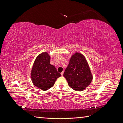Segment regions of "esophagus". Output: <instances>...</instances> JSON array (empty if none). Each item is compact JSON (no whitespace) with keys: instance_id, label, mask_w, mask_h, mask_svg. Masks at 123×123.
Here are the masks:
<instances>
[{"instance_id":"34e87169","label":"esophagus","mask_w":123,"mask_h":123,"mask_svg":"<svg viewBox=\"0 0 123 123\" xmlns=\"http://www.w3.org/2000/svg\"><path fill=\"white\" fill-rule=\"evenodd\" d=\"M63 74H64V72H62V73H61V75H62V76H63Z\"/></svg>"}]
</instances>
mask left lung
<instances>
[{
	"label": "left lung",
	"mask_w": 123,
	"mask_h": 123,
	"mask_svg": "<svg viewBox=\"0 0 123 123\" xmlns=\"http://www.w3.org/2000/svg\"><path fill=\"white\" fill-rule=\"evenodd\" d=\"M64 76L69 86L75 91H83L90 84L92 76L84 56L76 53L72 56Z\"/></svg>",
	"instance_id": "1"
}]
</instances>
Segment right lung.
Instances as JSON below:
<instances>
[{"label": "right lung", "instance_id": "obj_1", "mask_svg": "<svg viewBox=\"0 0 123 123\" xmlns=\"http://www.w3.org/2000/svg\"><path fill=\"white\" fill-rule=\"evenodd\" d=\"M50 56L43 52L36 57L31 71V79L37 87L46 91L54 85L56 80L61 76L55 67L50 64Z\"/></svg>", "mask_w": 123, "mask_h": 123}]
</instances>
